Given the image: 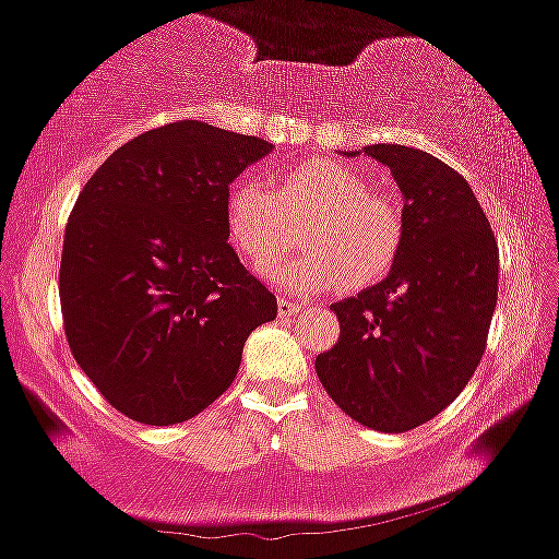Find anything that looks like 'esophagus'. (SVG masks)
<instances>
[{"mask_svg": "<svg viewBox=\"0 0 559 559\" xmlns=\"http://www.w3.org/2000/svg\"><path fill=\"white\" fill-rule=\"evenodd\" d=\"M302 308H305V305L292 302V299H286V297H281V299H278V316H281V318H292V316H297V312H302Z\"/></svg>", "mask_w": 559, "mask_h": 559, "instance_id": "obj_1", "label": "esophagus"}]
</instances>
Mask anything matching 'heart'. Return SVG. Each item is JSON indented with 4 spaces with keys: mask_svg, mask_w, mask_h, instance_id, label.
Here are the masks:
<instances>
[{
    "mask_svg": "<svg viewBox=\"0 0 559 559\" xmlns=\"http://www.w3.org/2000/svg\"><path fill=\"white\" fill-rule=\"evenodd\" d=\"M289 217H310L302 228L308 249L267 270L289 292H329L345 278L353 289H364L390 273L401 251V210L373 195L371 182L340 162H302L275 186L247 177L225 201L233 243L254 267H267L289 247Z\"/></svg>",
    "mask_w": 559,
    "mask_h": 559,
    "instance_id": "obj_1",
    "label": "heart"
}]
</instances>
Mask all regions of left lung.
<instances>
[{"label":"left lung","instance_id":"left-lung-1","mask_svg":"<svg viewBox=\"0 0 559 559\" xmlns=\"http://www.w3.org/2000/svg\"><path fill=\"white\" fill-rule=\"evenodd\" d=\"M364 153L401 188L403 241L388 278L331 305L340 340L318 355L316 371L355 421L406 432L451 406L480 364L499 247L469 182L449 164L395 143Z\"/></svg>","mask_w":559,"mask_h":559}]
</instances>
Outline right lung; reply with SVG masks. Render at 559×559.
<instances>
[{
    "label": "right lung",
    "instance_id": "add662e5",
    "mask_svg": "<svg viewBox=\"0 0 559 559\" xmlns=\"http://www.w3.org/2000/svg\"><path fill=\"white\" fill-rule=\"evenodd\" d=\"M273 143L204 121L143 132L79 193L60 308L76 364L134 421L180 425L236 379L243 342L278 312L228 243L230 182Z\"/></svg>",
    "mask_w": 559,
    "mask_h": 559
}]
</instances>
